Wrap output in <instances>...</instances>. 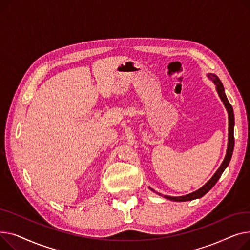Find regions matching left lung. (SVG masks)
I'll return each instance as SVG.
<instances>
[{"label": "left lung", "mask_w": 250, "mask_h": 250, "mask_svg": "<svg viewBox=\"0 0 250 250\" xmlns=\"http://www.w3.org/2000/svg\"><path fill=\"white\" fill-rule=\"evenodd\" d=\"M208 77L214 82V83L216 84V89L217 92L219 94V97L221 98L222 102L224 103V106L228 112V118H229V134H228V147H227V152H226V156L223 160V163L218 168V170L215 172V174L212 177V179L205 185L203 186L201 188H199L196 192L188 194L187 196H183V197H169V196H165V198L171 200V201H175V202H186V201H192L195 199H199L201 197H203L205 194H207L209 190L215 186V184L218 182V180L221 177V174L223 173V171L225 170V168L228 167L230 159L233 153V149H234V113H233V108L231 106V104L229 103L226 95H225V91H224V86L221 83V81L219 80V78L213 73H209ZM153 190V189H152ZM160 195V194H159Z\"/></svg>", "instance_id": "obj_1"}]
</instances>
